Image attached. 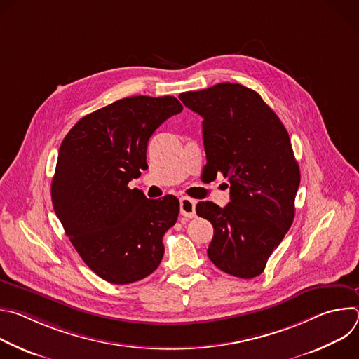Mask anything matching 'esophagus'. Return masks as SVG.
Instances as JSON below:
<instances>
[{
    "mask_svg": "<svg viewBox=\"0 0 359 359\" xmlns=\"http://www.w3.org/2000/svg\"><path fill=\"white\" fill-rule=\"evenodd\" d=\"M180 215L184 217H194L196 216V200L190 197H180Z\"/></svg>",
    "mask_w": 359,
    "mask_h": 359,
    "instance_id": "1",
    "label": "esophagus"
}]
</instances>
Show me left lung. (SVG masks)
Masks as SVG:
<instances>
[{"label":"left lung","instance_id":"1","mask_svg":"<svg viewBox=\"0 0 359 359\" xmlns=\"http://www.w3.org/2000/svg\"><path fill=\"white\" fill-rule=\"evenodd\" d=\"M179 97L203 118L204 172L230 182L226 208L212 201L196 208L215 229L209 259L230 276L257 277L294 220L301 176L288 132L262 96L240 83L223 82Z\"/></svg>","mask_w":359,"mask_h":359}]
</instances>
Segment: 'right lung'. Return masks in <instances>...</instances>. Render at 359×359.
<instances>
[{"label": "right lung", "mask_w": 359, "mask_h": 359, "mask_svg": "<svg viewBox=\"0 0 359 359\" xmlns=\"http://www.w3.org/2000/svg\"><path fill=\"white\" fill-rule=\"evenodd\" d=\"M182 111L175 96L119 99L78 121L61 143L50 183L55 215L85 264L108 283L139 281L163 259L179 200H149L128 184L147 168L153 132Z\"/></svg>", "instance_id": "right-lung-1"}]
</instances>
